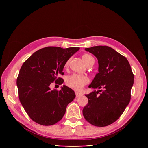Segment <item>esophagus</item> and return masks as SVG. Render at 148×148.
Here are the masks:
<instances>
[{
	"label": "esophagus",
	"mask_w": 148,
	"mask_h": 148,
	"mask_svg": "<svg viewBox=\"0 0 148 148\" xmlns=\"http://www.w3.org/2000/svg\"><path fill=\"white\" fill-rule=\"evenodd\" d=\"M75 95H76V97L77 98L81 96L82 95V94L81 92H75Z\"/></svg>",
	"instance_id": "1"
}]
</instances>
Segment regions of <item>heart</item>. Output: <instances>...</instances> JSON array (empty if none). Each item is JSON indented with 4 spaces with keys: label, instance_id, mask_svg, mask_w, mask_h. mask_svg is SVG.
I'll return each mask as SVG.
<instances>
[{
    "label": "heart",
    "instance_id": "1",
    "mask_svg": "<svg viewBox=\"0 0 148 148\" xmlns=\"http://www.w3.org/2000/svg\"><path fill=\"white\" fill-rule=\"evenodd\" d=\"M82 59L86 65L91 60H94V58L88 53L83 55ZM68 63L69 61L66 63V65L68 64ZM89 82V79L86 76L79 75L78 74L70 75L66 79V84L67 86L75 91H81L85 85L87 84Z\"/></svg>",
    "mask_w": 148,
    "mask_h": 148
}]
</instances>
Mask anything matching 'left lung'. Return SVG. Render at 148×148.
I'll use <instances>...</instances> for the list:
<instances>
[{"label":"left lung","mask_w":148,"mask_h":148,"mask_svg":"<svg viewBox=\"0 0 148 148\" xmlns=\"http://www.w3.org/2000/svg\"><path fill=\"white\" fill-rule=\"evenodd\" d=\"M85 50L98 60L99 73L89 88L99 90L85 95L88 103L84 107L83 114L92 125L106 127L118 120L128 105L134 75L127 58L112 48L97 46ZM99 92H101L97 95Z\"/></svg>","instance_id":"left-lung-1"}]
</instances>
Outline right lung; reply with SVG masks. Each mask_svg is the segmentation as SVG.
<instances>
[{"label": "right lung", "mask_w": 148, "mask_h": 148, "mask_svg": "<svg viewBox=\"0 0 148 148\" xmlns=\"http://www.w3.org/2000/svg\"><path fill=\"white\" fill-rule=\"evenodd\" d=\"M79 47H46L33 53L22 65L16 84L19 99L29 117L49 126L60 121L66 106L75 97L74 91L64 85L60 91L51 90L52 83L62 84L64 67Z\"/></svg>", "instance_id": "right-lung-1"}]
</instances>
